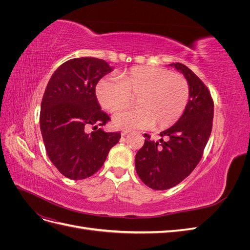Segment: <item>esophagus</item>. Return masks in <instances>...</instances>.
<instances>
[{
	"label": "esophagus",
	"mask_w": 250,
	"mask_h": 250,
	"mask_svg": "<svg viewBox=\"0 0 250 250\" xmlns=\"http://www.w3.org/2000/svg\"><path fill=\"white\" fill-rule=\"evenodd\" d=\"M130 131L129 130H122L121 131V135H122V137H124V135H126L127 133H129Z\"/></svg>",
	"instance_id": "obj_1"
}]
</instances>
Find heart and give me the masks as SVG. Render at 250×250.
Returning <instances> with one entry per match:
<instances>
[{"instance_id": "1", "label": "heart", "mask_w": 250, "mask_h": 250, "mask_svg": "<svg viewBox=\"0 0 250 250\" xmlns=\"http://www.w3.org/2000/svg\"><path fill=\"white\" fill-rule=\"evenodd\" d=\"M188 84L177 73L155 66H134L118 78H102L96 86L101 106L115 112L134 98L138 106L118 112L112 119L118 128H167L175 124L188 101Z\"/></svg>"}]
</instances>
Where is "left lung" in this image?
Listing matches in <instances>:
<instances>
[{
  "label": "left lung",
  "mask_w": 250,
  "mask_h": 250,
  "mask_svg": "<svg viewBox=\"0 0 250 250\" xmlns=\"http://www.w3.org/2000/svg\"><path fill=\"white\" fill-rule=\"evenodd\" d=\"M169 65L188 81L190 94L186 109L175 124L160 133L158 142L144 134L145 143L135 155L139 177L157 191L175 187L196 168L209 139L214 118V102L203 82L183 63Z\"/></svg>",
  "instance_id": "left-lung-1"
}]
</instances>
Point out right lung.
Returning <instances> with one entry per match:
<instances>
[{"label": "right lung", "mask_w": 250, "mask_h": 250, "mask_svg": "<svg viewBox=\"0 0 250 250\" xmlns=\"http://www.w3.org/2000/svg\"><path fill=\"white\" fill-rule=\"evenodd\" d=\"M113 67L105 60H67L52 75L41 105V131L52 164L65 177L79 180L99 170L120 132H105L110 120L96 97V85ZM89 126L94 132L88 133Z\"/></svg>", "instance_id": "right-lung-1"}]
</instances>
